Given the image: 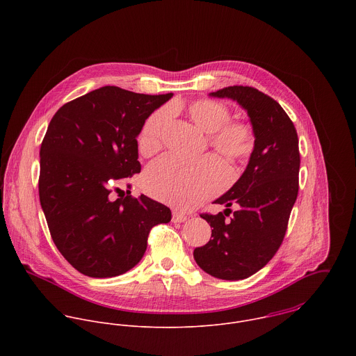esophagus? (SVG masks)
<instances>
[{"mask_svg":"<svg viewBox=\"0 0 356 356\" xmlns=\"http://www.w3.org/2000/svg\"><path fill=\"white\" fill-rule=\"evenodd\" d=\"M186 219H188V216L185 213H181L178 211L172 212V222L174 223H181V222H185Z\"/></svg>","mask_w":356,"mask_h":356,"instance_id":"34e87169","label":"esophagus"}]
</instances>
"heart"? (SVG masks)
<instances>
[{"instance_id": "b5f03b06", "label": "heart", "mask_w": 356, "mask_h": 356, "mask_svg": "<svg viewBox=\"0 0 356 356\" xmlns=\"http://www.w3.org/2000/svg\"><path fill=\"white\" fill-rule=\"evenodd\" d=\"M174 111L160 109L143 126L138 148L152 154L161 148L163 133ZM192 122L209 136V147L223 157L238 163L254 149V134L244 122H229L227 106L212 100H199L188 106ZM227 179V168L218 159H203L189 163L174 156L154 161L144 175V186L149 195L163 203L188 209L213 196Z\"/></svg>"}]
</instances>
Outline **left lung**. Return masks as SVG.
Segmentation results:
<instances>
[{
    "label": "left lung",
    "mask_w": 356,
    "mask_h": 356,
    "mask_svg": "<svg viewBox=\"0 0 356 356\" xmlns=\"http://www.w3.org/2000/svg\"><path fill=\"white\" fill-rule=\"evenodd\" d=\"M209 96L230 99L245 109L254 131V151L238 181L213 202L225 204V213L202 215L212 227V238L193 256L209 275L237 281L264 267L284 240L299 192V140L282 106L257 89L229 86ZM232 204L238 211L225 221Z\"/></svg>",
    "instance_id": "obj_1"
}]
</instances>
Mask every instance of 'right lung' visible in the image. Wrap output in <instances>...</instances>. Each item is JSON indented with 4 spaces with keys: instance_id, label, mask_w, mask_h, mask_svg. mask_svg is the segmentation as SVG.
<instances>
[{
    "instance_id": "right-lung-1",
    "label": "right lung",
    "mask_w": 356,
    "mask_h": 356,
    "mask_svg": "<svg viewBox=\"0 0 356 356\" xmlns=\"http://www.w3.org/2000/svg\"><path fill=\"white\" fill-rule=\"evenodd\" d=\"M171 97L104 86L51 118L40 151V202L57 250L88 277L133 268L153 226L171 220L170 208L145 195L109 199L111 182L141 171L137 137Z\"/></svg>"
}]
</instances>
